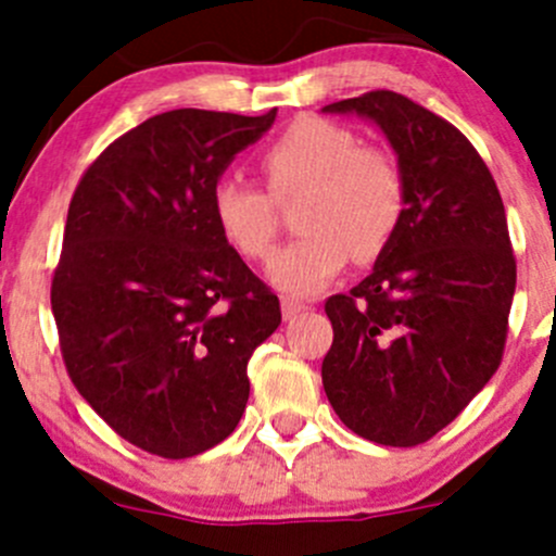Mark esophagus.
Here are the masks:
<instances>
[{"mask_svg":"<svg viewBox=\"0 0 556 556\" xmlns=\"http://www.w3.org/2000/svg\"><path fill=\"white\" fill-rule=\"evenodd\" d=\"M312 306L306 304V301H299V299H293V295H282V314H285V319H293V317H299L301 312H309Z\"/></svg>","mask_w":556,"mask_h":556,"instance_id":"obj_1","label":"esophagus"}]
</instances>
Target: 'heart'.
Masks as SVG:
<instances>
[{
	"label": "heart",
	"mask_w": 556,
	"mask_h": 556,
	"mask_svg": "<svg viewBox=\"0 0 556 556\" xmlns=\"http://www.w3.org/2000/svg\"><path fill=\"white\" fill-rule=\"evenodd\" d=\"M268 193L237 177L212 190V217L223 239L250 261H263L279 233L277 201L304 193V237L277 252L268 279L293 295L323 290L352 252L379 255L406 210V177L390 150L363 144L352 128L325 117L290 123L261 155Z\"/></svg>",
	"instance_id": "b5f03b06"
}]
</instances>
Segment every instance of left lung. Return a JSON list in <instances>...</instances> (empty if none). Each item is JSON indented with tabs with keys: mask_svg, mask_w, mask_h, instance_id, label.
Listing matches in <instances>:
<instances>
[{
	"mask_svg": "<svg viewBox=\"0 0 556 556\" xmlns=\"http://www.w3.org/2000/svg\"><path fill=\"white\" fill-rule=\"evenodd\" d=\"M323 110L377 123L406 177V210L374 271L325 301V395L374 444H425L503 361L517 261L501 190L452 123L401 93L368 91Z\"/></svg>",
	"mask_w": 556,
	"mask_h": 556,
	"instance_id": "obj_1",
	"label": "left lung"
}]
</instances>
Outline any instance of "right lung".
<instances>
[{"mask_svg": "<svg viewBox=\"0 0 556 556\" xmlns=\"http://www.w3.org/2000/svg\"><path fill=\"white\" fill-rule=\"evenodd\" d=\"M274 117L161 112L117 137L72 195L50 288L61 355L93 412L159 457L233 433L247 361L282 323L212 217L217 179Z\"/></svg>", "mask_w": 556, "mask_h": 556, "instance_id": "add662e5", "label": "right lung"}]
</instances>
